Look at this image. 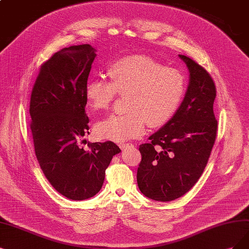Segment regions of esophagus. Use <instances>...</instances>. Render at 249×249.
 <instances>
[{"label": "esophagus", "instance_id": "esophagus-1", "mask_svg": "<svg viewBox=\"0 0 249 249\" xmlns=\"http://www.w3.org/2000/svg\"><path fill=\"white\" fill-rule=\"evenodd\" d=\"M131 146H133V144H131V143H121V144H120V148H121L122 150L129 149V148H131Z\"/></svg>", "mask_w": 249, "mask_h": 249}]
</instances>
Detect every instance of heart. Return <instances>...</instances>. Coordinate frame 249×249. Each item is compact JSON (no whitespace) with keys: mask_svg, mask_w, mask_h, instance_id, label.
I'll return each mask as SVG.
<instances>
[{"mask_svg":"<svg viewBox=\"0 0 249 249\" xmlns=\"http://www.w3.org/2000/svg\"><path fill=\"white\" fill-rule=\"evenodd\" d=\"M110 82L90 79L86 99L92 110L107 109L117 93L129 95L127 115L110 116L95 126L101 139L123 142L143 134L145 122L161 127L177 114L186 94L182 73L144 55H129L114 61L107 69Z\"/></svg>","mask_w":249,"mask_h":249,"instance_id":"1","label":"heart"}]
</instances>
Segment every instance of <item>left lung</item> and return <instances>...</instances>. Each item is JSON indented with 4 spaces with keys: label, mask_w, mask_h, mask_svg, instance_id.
<instances>
[{
    "label": "left lung",
    "mask_w": 249,
    "mask_h": 249,
    "mask_svg": "<svg viewBox=\"0 0 249 249\" xmlns=\"http://www.w3.org/2000/svg\"><path fill=\"white\" fill-rule=\"evenodd\" d=\"M178 56L190 72L185 98L170 121L149 137L150 142L140 145L137 185L155 201L176 200L194 187L205 169L217 131L213 80L194 60Z\"/></svg>",
    "instance_id": "left-lung-1"
}]
</instances>
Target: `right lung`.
I'll use <instances>...</instances> for the list:
<instances>
[{"instance_id": "obj_1", "label": "right lung", "mask_w": 249, "mask_h": 249, "mask_svg": "<svg viewBox=\"0 0 249 249\" xmlns=\"http://www.w3.org/2000/svg\"><path fill=\"white\" fill-rule=\"evenodd\" d=\"M95 52L84 44L54 53L41 66L31 96V130L41 169L55 190L76 201L97 194L106 169L121 152L113 142L80 146L89 134L85 91Z\"/></svg>"}]
</instances>
